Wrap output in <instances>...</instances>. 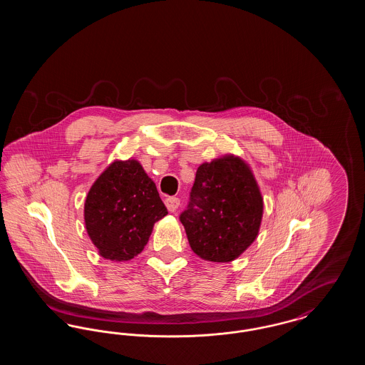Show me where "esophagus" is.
<instances>
[{"mask_svg": "<svg viewBox=\"0 0 365 365\" xmlns=\"http://www.w3.org/2000/svg\"><path fill=\"white\" fill-rule=\"evenodd\" d=\"M165 205H167V208H168L170 212H175L180 205V200L178 197H168L165 200Z\"/></svg>", "mask_w": 365, "mask_h": 365, "instance_id": "1", "label": "esophagus"}]
</instances>
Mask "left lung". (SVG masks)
Wrapping results in <instances>:
<instances>
[{
    "mask_svg": "<svg viewBox=\"0 0 365 365\" xmlns=\"http://www.w3.org/2000/svg\"><path fill=\"white\" fill-rule=\"evenodd\" d=\"M262 197L247 164L225 156L198 167L179 219L192 252L213 262L235 260L256 240Z\"/></svg>",
    "mask_w": 365,
    "mask_h": 365,
    "instance_id": "8db88e82",
    "label": "left lung"
}]
</instances>
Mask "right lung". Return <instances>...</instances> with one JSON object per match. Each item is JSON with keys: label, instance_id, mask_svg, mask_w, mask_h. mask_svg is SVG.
<instances>
[{"label": "right lung", "instance_id": "right-lung-1", "mask_svg": "<svg viewBox=\"0 0 365 365\" xmlns=\"http://www.w3.org/2000/svg\"><path fill=\"white\" fill-rule=\"evenodd\" d=\"M168 210L155 182L137 160L112 163L88 191L85 223L90 240L108 260L127 261L149 241Z\"/></svg>", "mask_w": 365, "mask_h": 365}]
</instances>
